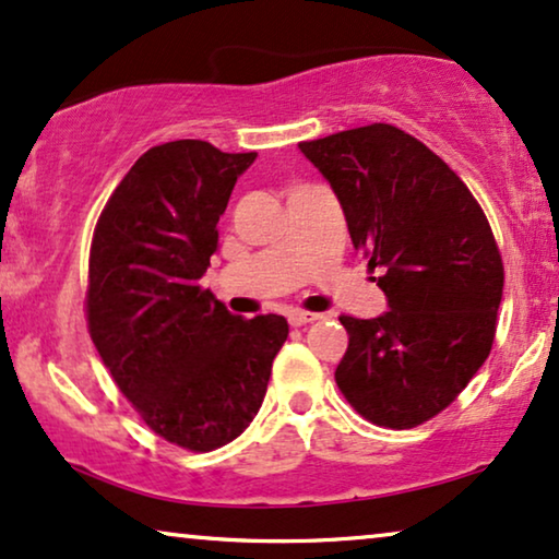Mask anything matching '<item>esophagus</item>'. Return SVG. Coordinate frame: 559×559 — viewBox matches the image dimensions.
I'll use <instances>...</instances> for the list:
<instances>
[{
    "label": "esophagus",
    "instance_id": "obj_1",
    "mask_svg": "<svg viewBox=\"0 0 559 559\" xmlns=\"http://www.w3.org/2000/svg\"><path fill=\"white\" fill-rule=\"evenodd\" d=\"M314 319H319V314H309V311H301V309L288 311V322H292V326L309 324V322H314Z\"/></svg>",
    "mask_w": 559,
    "mask_h": 559
}]
</instances>
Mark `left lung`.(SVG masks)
<instances>
[{"instance_id":"obj_1","label":"left lung","mask_w":559,"mask_h":559,"mask_svg":"<svg viewBox=\"0 0 559 559\" xmlns=\"http://www.w3.org/2000/svg\"><path fill=\"white\" fill-rule=\"evenodd\" d=\"M299 151L330 181L389 304L373 319L340 317L349 342L334 381L368 421L416 427L457 399L493 345L503 263L486 214L440 155L393 124Z\"/></svg>"}]
</instances>
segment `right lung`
<instances>
[{
	"label": "right lung",
	"mask_w": 559,
	"mask_h": 559,
	"mask_svg": "<svg viewBox=\"0 0 559 559\" xmlns=\"http://www.w3.org/2000/svg\"><path fill=\"white\" fill-rule=\"evenodd\" d=\"M255 158L204 140L155 145L94 229L88 332L147 427L183 450H217L248 429L288 337L281 314L242 319L199 286L229 193Z\"/></svg>",
	"instance_id": "right-lung-1"
}]
</instances>
